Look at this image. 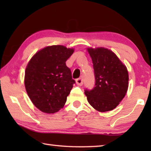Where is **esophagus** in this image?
Returning a JSON list of instances; mask_svg holds the SVG:
<instances>
[{
  "instance_id": "1",
  "label": "esophagus",
  "mask_w": 151,
  "mask_h": 151,
  "mask_svg": "<svg viewBox=\"0 0 151 151\" xmlns=\"http://www.w3.org/2000/svg\"><path fill=\"white\" fill-rule=\"evenodd\" d=\"M76 83L77 84V85H79V86L83 85V78L81 77V78H79L78 79H76Z\"/></svg>"
}]
</instances>
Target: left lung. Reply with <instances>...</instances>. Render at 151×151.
I'll list each match as a JSON object with an SVG mask.
<instances>
[{
	"instance_id": "left-lung-1",
	"label": "left lung",
	"mask_w": 151,
	"mask_h": 151,
	"mask_svg": "<svg viewBox=\"0 0 151 151\" xmlns=\"http://www.w3.org/2000/svg\"><path fill=\"white\" fill-rule=\"evenodd\" d=\"M93 61L95 86L85 91L88 103L99 112H107L119 105L129 87L127 66L111 50L104 47L86 48Z\"/></svg>"
}]
</instances>
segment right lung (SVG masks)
Masks as SVG:
<instances>
[{
    "mask_svg": "<svg viewBox=\"0 0 151 151\" xmlns=\"http://www.w3.org/2000/svg\"><path fill=\"white\" fill-rule=\"evenodd\" d=\"M75 51L63 45L48 46L37 51L28 63L24 86L32 104L47 114L65 106L75 80L65 62Z\"/></svg>",
    "mask_w": 151,
    "mask_h": 151,
    "instance_id": "right-lung-1",
    "label": "right lung"
}]
</instances>
